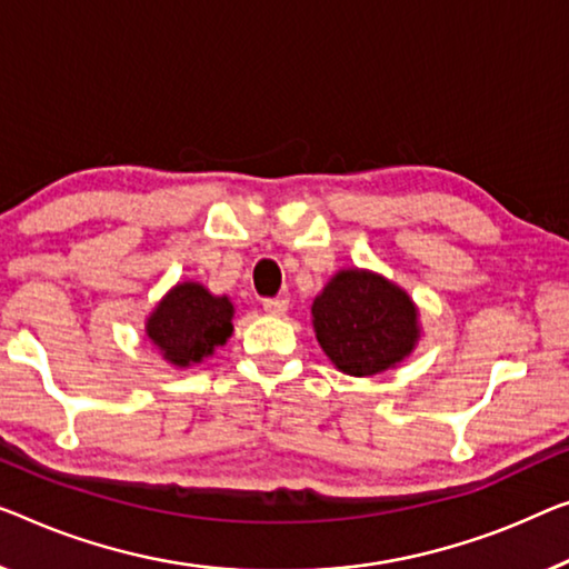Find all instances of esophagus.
<instances>
[{
    "mask_svg": "<svg viewBox=\"0 0 569 569\" xmlns=\"http://www.w3.org/2000/svg\"><path fill=\"white\" fill-rule=\"evenodd\" d=\"M262 309H266L270 317H283L288 311V299H266L262 301Z\"/></svg>",
    "mask_w": 569,
    "mask_h": 569,
    "instance_id": "obj_1",
    "label": "esophagus"
}]
</instances>
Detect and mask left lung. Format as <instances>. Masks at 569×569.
Here are the masks:
<instances>
[{"label": "left lung", "instance_id": "left-lung-1", "mask_svg": "<svg viewBox=\"0 0 569 569\" xmlns=\"http://www.w3.org/2000/svg\"><path fill=\"white\" fill-rule=\"evenodd\" d=\"M317 342L337 370L355 378L378 376L409 358L421 337L411 296L370 270L332 276L311 303Z\"/></svg>", "mask_w": 569, "mask_h": 569}]
</instances>
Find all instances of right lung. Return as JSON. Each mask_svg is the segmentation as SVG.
<instances>
[{"mask_svg": "<svg viewBox=\"0 0 569 569\" xmlns=\"http://www.w3.org/2000/svg\"><path fill=\"white\" fill-rule=\"evenodd\" d=\"M234 307L227 296H214L201 283H176L146 321V335L163 360L191 368L232 337Z\"/></svg>", "mask_w": 569, "mask_h": 569, "instance_id": "obj_1", "label": "right lung"}]
</instances>
